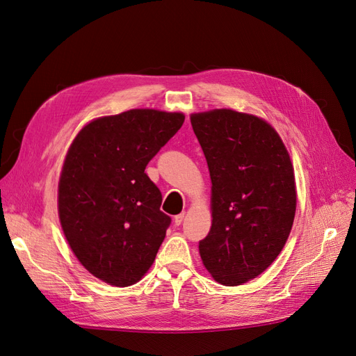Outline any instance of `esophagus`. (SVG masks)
<instances>
[{
	"mask_svg": "<svg viewBox=\"0 0 356 356\" xmlns=\"http://www.w3.org/2000/svg\"><path fill=\"white\" fill-rule=\"evenodd\" d=\"M183 220H184V212L183 213H179V215H176L175 216V225H180L181 222H183Z\"/></svg>",
	"mask_w": 356,
	"mask_h": 356,
	"instance_id": "34e87169",
	"label": "esophagus"
}]
</instances>
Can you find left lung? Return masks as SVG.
<instances>
[{
	"label": "left lung",
	"mask_w": 356,
	"mask_h": 356,
	"mask_svg": "<svg viewBox=\"0 0 356 356\" xmlns=\"http://www.w3.org/2000/svg\"><path fill=\"white\" fill-rule=\"evenodd\" d=\"M211 176L212 224L199 254L213 280L237 286L280 256L297 209L289 152L256 115L212 109L191 115Z\"/></svg>",
	"instance_id": "left-lung-1"
}]
</instances>
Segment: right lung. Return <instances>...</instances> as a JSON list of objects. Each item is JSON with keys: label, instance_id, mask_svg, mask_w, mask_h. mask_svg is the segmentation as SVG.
<instances>
[{"label": "right lung", "instance_id": "1", "mask_svg": "<svg viewBox=\"0 0 356 356\" xmlns=\"http://www.w3.org/2000/svg\"><path fill=\"white\" fill-rule=\"evenodd\" d=\"M183 122L181 112L157 109L96 118L67 151L59 222L75 257L106 284L134 285L156 260L172 220L145 167Z\"/></svg>", "mask_w": 356, "mask_h": 356}]
</instances>
